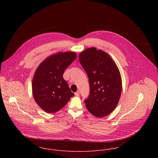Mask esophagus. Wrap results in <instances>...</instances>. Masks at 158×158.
<instances>
[{
    "instance_id": "34e87169",
    "label": "esophagus",
    "mask_w": 158,
    "mask_h": 158,
    "mask_svg": "<svg viewBox=\"0 0 158 158\" xmlns=\"http://www.w3.org/2000/svg\"><path fill=\"white\" fill-rule=\"evenodd\" d=\"M75 95L76 97H79V91H77L75 93Z\"/></svg>"
}]
</instances>
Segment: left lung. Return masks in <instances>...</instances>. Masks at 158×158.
Segmentation results:
<instances>
[{"label": "left lung", "mask_w": 158, "mask_h": 158, "mask_svg": "<svg viewBox=\"0 0 158 158\" xmlns=\"http://www.w3.org/2000/svg\"><path fill=\"white\" fill-rule=\"evenodd\" d=\"M79 59L90 85V94L84 101L88 110L99 118L108 115L116 108L121 94L118 68L108 53L95 47L82 51Z\"/></svg>", "instance_id": "8db88e82"}]
</instances>
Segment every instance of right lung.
Masks as SVG:
<instances>
[{
  "mask_svg": "<svg viewBox=\"0 0 158 158\" xmlns=\"http://www.w3.org/2000/svg\"><path fill=\"white\" fill-rule=\"evenodd\" d=\"M76 58L73 52L53 54L37 68L32 82V94L38 105L46 113L57 112L75 95L63 75Z\"/></svg>",
  "mask_w": 158,
  "mask_h": 158,
  "instance_id": "obj_1",
  "label": "right lung"
}]
</instances>
